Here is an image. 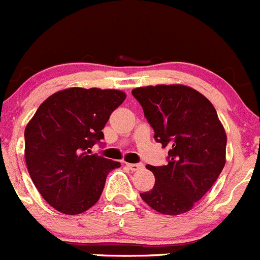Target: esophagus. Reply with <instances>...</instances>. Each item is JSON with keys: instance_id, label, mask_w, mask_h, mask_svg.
Masks as SVG:
<instances>
[{"instance_id": "esophagus-1", "label": "esophagus", "mask_w": 260, "mask_h": 260, "mask_svg": "<svg viewBox=\"0 0 260 260\" xmlns=\"http://www.w3.org/2000/svg\"><path fill=\"white\" fill-rule=\"evenodd\" d=\"M125 166H127L131 171H138V170L143 169L142 164H125Z\"/></svg>"}]
</instances>
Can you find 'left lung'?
<instances>
[{
  "mask_svg": "<svg viewBox=\"0 0 260 260\" xmlns=\"http://www.w3.org/2000/svg\"><path fill=\"white\" fill-rule=\"evenodd\" d=\"M154 131V138L169 147V164L147 169L154 186L141 193L153 210L165 215L190 211L214 185L226 162V133L211 102L182 84L135 88Z\"/></svg>",
  "mask_w": 260,
  "mask_h": 260,
  "instance_id": "8db88e82",
  "label": "left lung"
}]
</instances>
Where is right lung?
Wrapping results in <instances>:
<instances>
[{"mask_svg":"<svg viewBox=\"0 0 260 260\" xmlns=\"http://www.w3.org/2000/svg\"><path fill=\"white\" fill-rule=\"evenodd\" d=\"M118 89L68 88L41 103L25 128V161L46 203L67 215L90 209L108 172L119 162L90 153L112 112L124 102Z\"/></svg>","mask_w":260,"mask_h":260,"instance_id":"obj_1","label":"right lung"}]
</instances>
